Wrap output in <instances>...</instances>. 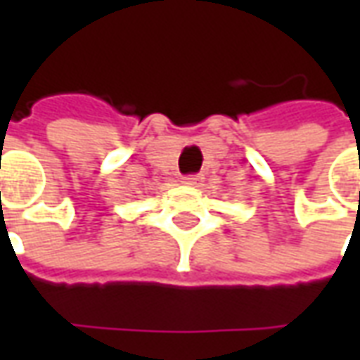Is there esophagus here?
I'll return each mask as SVG.
<instances>
[{
  "label": "esophagus",
  "mask_w": 360,
  "mask_h": 360,
  "mask_svg": "<svg viewBox=\"0 0 360 360\" xmlns=\"http://www.w3.org/2000/svg\"><path fill=\"white\" fill-rule=\"evenodd\" d=\"M202 175L200 173H191V175H187V177H183V183L185 185H191V187H196V185H200L202 183Z\"/></svg>",
  "instance_id": "1"
}]
</instances>
